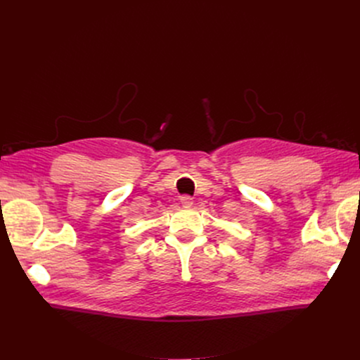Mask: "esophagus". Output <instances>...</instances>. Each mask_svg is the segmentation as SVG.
<instances>
[{
	"mask_svg": "<svg viewBox=\"0 0 360 360\" xmlns=\"http://www.w3.org/2000/svg\"><path fill=\"white\" fill-rule=\"evenodd\" d=\"M181 203H182V207L189 208V207H192L193 199H192V196H189V195H182V196H181Z\"/></svg>",
	"mask_w": 360,
	"mask_h": 360,
	"instance_id": "34e87169",
	"label": "esophagus"
}]
</instances>
